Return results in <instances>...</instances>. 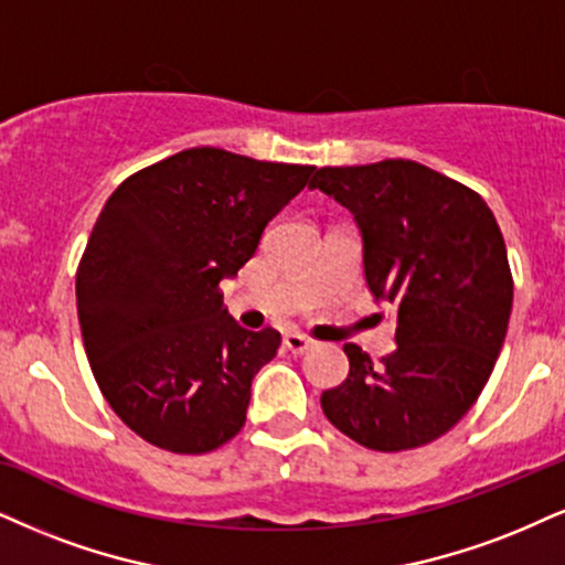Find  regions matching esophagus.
Instances as JSON below:
<instances>
[{
    "label": "esophagus",
    "mask_w": 565,
    "mask_h": 565,
    "mask_svg": "<svg viewBox=\"0 0 565 565\" xmlns=\"http://www.w3.org/2000/svg\"><path fill=\"white\" fill-rule=\"evenodd\" d=\"M282 343H285V348H288L290 353H298V356H301V353H306L311 345H315V340H309L306 335H301V332H285Z\"/></svg>",
    "instance_id": "1"
}]
</instances>
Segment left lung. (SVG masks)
<instances>
[{"instance_id":"obj_1","label":"left lung","mask_w":565,"mask_h":565,"mask_svg":"<svg viewBox=\"0 0 565 565\" xmlns=\"http://www.w3.org/2000/svg\"><path fill=\"white\" fill-rule=\"evenodd\" d=\"M319 188L353 214L364 277L395 319L380 364L345 343L348 377L322 411L369 450L422 448L475 406L503 348L513 277L495 214L477 191L411 159L322 167Z\"/></svg>"}]
</instances>
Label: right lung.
<instances>
[{
	"mask_svg": "<svg viewBox=\"0 0 565 565\" xmlns=\"http://www.w3.org/2000/svg\"><path fill=\"white\" fill-rule=\"evenodd\" d=\"M315 170L199 146L107 199L75 275L83 348L102 395L146 443L196 456L241 431L280 332L235 322L220 282Z\"/></svg>",
	"mask_w": 565,
	"mask_h": 565,
	"instance_id": "add662e5",
	"label": "right lung"
}]
</instances>
